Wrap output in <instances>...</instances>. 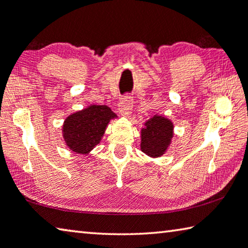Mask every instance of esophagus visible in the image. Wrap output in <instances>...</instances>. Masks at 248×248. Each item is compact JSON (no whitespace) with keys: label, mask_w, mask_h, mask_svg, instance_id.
<instances>
[{"label":"esophagus","mask_w":248,"mask_h":248,"mask_svg":"<svg viewBox=\"0 0 248 248\" xmlns=\"http://www.w3.org/2000/svg\"><path fill=\"white\" fill-rule=\"evenodd\" d=\"M133 106V99L130 93H125L123 97H121L120 100V106H119V111L123 116H130L131 109Z\"/></svg>","instance_id":"obj_1"}]
</instances>
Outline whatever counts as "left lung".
Masks as SVG:
<instances>
[{"label":"left lung","mask_w":248,"mask_h":248,"mask_svg":"<svg viewBox=\"0 0 248 248\" xmlns=\"http://www.w3.org/2000/svg\"><path fill=\"white\" fill-rule=\"evenodd\" d=\"M141 129V151L159 158L167 151L173 137V124L168 118L153 116Z\"/></svg>","instance_id":"obj_1"}]
</instances>
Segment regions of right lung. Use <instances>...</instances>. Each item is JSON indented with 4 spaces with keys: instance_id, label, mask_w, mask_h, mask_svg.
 Masks as SVG:
<instances>
[{
    "instance_id": "obj_1",
    "label": "right lung",
    "mask_w": 248,
    "mask_h": 248,
    "mask_svg": "<svg viewBox=\"0 0 248 248\" xmlns=\"http://www.w3.org/2000/svg\"><path fill=\"white\" fill-rule=\"evenodd\" d=\"M116 113L107 106L92 105L66 118L62 125L65 142L74 152L88 155L103 138Z\"/></svg>"
}]
</instances>
